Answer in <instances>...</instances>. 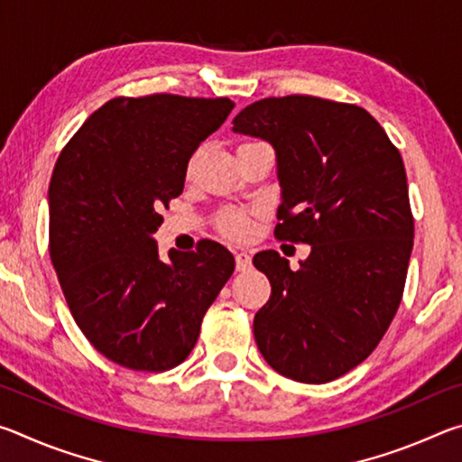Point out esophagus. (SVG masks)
I'll return each mask as SVG.
<instances>
[{"instance_id": "1", "label": "esophagus", "mask_w": 462, "mask_h": 462, "mask_svg": "<svg viewBox=\"0 0 462 462\" xmlns=\"http://www.w3.org/2000/svg\"><path fill=\"white\" fill-rule=\"evenodd\" d=\"M234 259H236V269H238V271L248 269L250 263H253V259H250V254L245 253V250H238V253L234 254Z\"/></svg>"}]
</instances>
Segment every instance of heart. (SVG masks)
I'll use <instances>...</instances> for the list:
<instances>
[{"instance_id": "heart-1", "label": "heart", "mask_w": 462, "mask_h": 462, "mask_svg": "<svg viewBox=\"0 0 462 462\" xmlns=\"http://www.w3.org/2000/svg\"><path fill=\"white\" fill-rule=\"evenodd\" d=\"M217 228L222 234L236 240H245L253 234V217L240 209H224L217 217Z\"/></svg>"}]
</instances>
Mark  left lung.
I'll return each instance as SVG.
<instances>
[{
	"mask_svg": "<svg viewBox=\"0 0 462 462\" xmlns=\"http://www.w3.org/2000/svg\"><path fill=\"white\" fill-rule=\"evenodd\" d=\"M232 132L275 148V236L311 246L297 271L275 250L254 254L271 281L256 346L283 377L338 379L373 353L402 301L413 246L402 154L366 109L311 96L254 101Z\"/></svg>",
	"mask_w": 462,
	"mask_h": 462,
	"instance_id": "left-lung-1",
	"label": "left lung"
}]
</instances>
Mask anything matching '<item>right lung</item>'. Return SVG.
I'll return each instance as SVG.
<instances>
[{"instance_id": "obj_1", "label": "right lung", "mask_w": 462, "mask_h": 462, "mask_svg": "<svg viewBox=\"0 0 462 462\" xmlns=\"http://www.w3.org/2000/svg\"><path fill=\"white\" fill-rule=\"evenodd\" d=\"M232 107L228 97H116L62 148L49 187L51 259L77 326L109 361L154 373L183 363L234 273L214 240L162 261L152 236L191 154Z\"/></svg>"}]
</instances>
